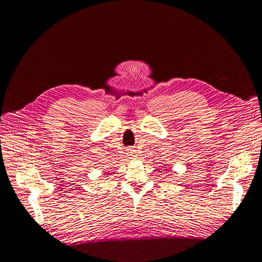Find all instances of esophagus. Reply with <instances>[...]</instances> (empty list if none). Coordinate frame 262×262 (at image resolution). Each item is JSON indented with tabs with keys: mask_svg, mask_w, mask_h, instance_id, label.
<instances>
[{
	"mask_svg": "<svg viewBox=\"0 0 262 262\" xmlns=\"http://www.w3.org/2000/svg\"><path fill=\"white\" fill-rule=\"evenodd\" d=\"M129 153H130V154H133V153H134V150H133V149H129Z\"/></svg>",
	"mask_w": 262,
	"mask_h": 262,
	"instance_id": "esophagus-1",
	"label": "esophagus"
}]
</instances>
